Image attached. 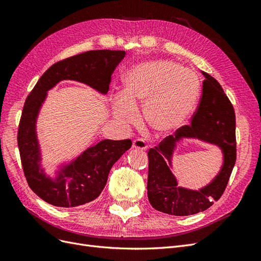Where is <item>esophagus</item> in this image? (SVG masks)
Listing matches in <instances>:
<instances>
[{
  "instance_id": "esophagus-1",
  "label": "esophagus",
  "mask_w": 261,
  "mask_h": 261,
  "mask_svg": "<svg viewBox=\"0 0 261 261\" xmlns=\"http://www.w3.org/2000/svg\"><path fill=\"white\" fill-rule=\"evenodd\" d=\"M133 148L144 150V149H147V144L143 139H135L133 141Z\"/></svg>"
}]
</instances>
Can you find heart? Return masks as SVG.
I'll list each match as a JSON object with an SVG mask.
<instances>
[{
    "label": "heart",
    "instance_id": "obj_1",
    "mask_svg": "<svg viewBox=\"0 0 261 261\" xmlns=\"http://www.w3.org/2000/svg\"><path fill=\"white\" fill-rule=\"evenodd\" d=\"M124 92L112 103V115L122 124L136 122L143 105V122L158 134L176 128L192 114L200 83L191 70L171 61L145 62L133 67L124 80Z\"/></svg>",
    "mask_w": 261,
    "mask_h": 261
}]
</instances>
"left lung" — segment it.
<instances>
[{
	"instance_id": "1",
	"label": "left lung",
	"mask_w": 261,
	"mask_h": 261,
	"mask_svg": "<svg viewBox=\"0 0 261 261\" xmlns=\"http://www.w3.org/2000/svg\"><path fill=\"white\" fill-rule=\"evenodd\" d=\"M204 77L202 96L191 125L164 138L148 151V199L151 206L171 216H192L207 210L220 199L236 161L235 113L222 87L209 74ZM185 139H198L218 146L224 162L218 174L209 185L197 191L178 186L172 174V155L177 145Z\"/></svg>"
}]
</instances>
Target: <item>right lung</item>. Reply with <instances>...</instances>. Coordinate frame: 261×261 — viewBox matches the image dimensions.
Masks as SVG:
<instances>
[{
  "instance_id": "1",
  "label": "right lung",
  "mask_w": 261,
  "mask_h": 261,
  "mask_svg": "<svg viewBox=\"0 0 261 261\" xmlns=\"http://www.w3.org/2000/svg\"><path fill=\"white\" fill-rule=\"evenodd\" d=\"M125 55V51L93 50L55 63L26 99L17 135L23 173L33 192L53 206L77 207L98 198L110 170L132 147V141L102 140L74 159L58 164L54 177L51 176L43 168L37 135V120L48 91L63 81H74L106 96L114 69Z\"/></svg>"
}]
</instances>
